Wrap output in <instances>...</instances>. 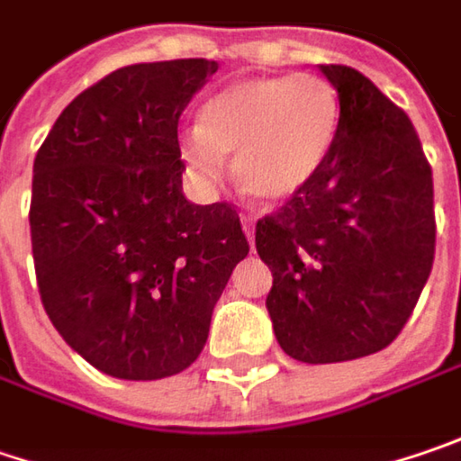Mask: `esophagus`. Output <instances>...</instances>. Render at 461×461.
Masks as SVG:
<instances>
[{
	"label": "esophagus",
	"instance_id": "esophagus-1",
	"mask_svg": "<svg viewBox=\"0 0 461 461\" xmlns=\"http://www.w3.org/2000/svg\"><path fill=\"white\" fill-rule=\"evenodd\" d=\"M241 222H243V230H246V239H249V243H254V215H243Z\"/></svg>",
	"mask_w": 461,
	"mask_h": 461
}]
</instances>
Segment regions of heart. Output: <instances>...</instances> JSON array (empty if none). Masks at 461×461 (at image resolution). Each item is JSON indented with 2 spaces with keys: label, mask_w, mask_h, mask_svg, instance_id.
<instances>
[{
  "label": "heart",
  "mask_w": 461,
  "mask_h": 461,
  "mask_svg": "<svg viewBox=\"0 0 461 461\" xmlns=\"http://www.w3.org/2000/svg\"><path fill=\"white\" fill-rule=\"evenodd\" d=\"M202 127L181 134V158L202 178L222 171V155L243 192L262 202L298 194L332 152L339 95L321 75L251 77L228 85L202 105Z\"/></svg>",
  "instance_id": "obj_1"
}]
</instances>
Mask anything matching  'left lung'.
Instances as JSON below:
<instances>
[{"instance_id":"1","label":"left lung","mask_w":461,"mask_h":461,"mask_svg":"<svg viewBox=\"0 0 461 461\" xmlns=\"http://www.w3.org/2000/svg\"><path fill=\"white\" fill-rule=\"evenodd\" d=\"M321 72L339 95L332 152L257 222V251L272 269L267 311L280 348L303 363L392 345L436 254L433 171L410 116L353 67Z\"/></svg>"}]
</instances>
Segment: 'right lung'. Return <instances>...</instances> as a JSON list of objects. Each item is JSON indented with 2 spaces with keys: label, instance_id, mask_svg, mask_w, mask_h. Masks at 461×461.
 Returning <instances> with one entry per match:
<instances>
[{
  "label": "right lung",
  "instance_id": "obj_1",
  "mask_svg": "<svg viewBox=\"0 0 461 461\" xmlns=\"http://www.w3.org/2000/svg\"><path fill=\"white\" fill-rule=\"evenodd\" d=\"M210 59L122 67L61 111L33 163L41 303L108 376L166 379L194 363L233 267L249 254L230 202L181 192L178 119Z\"/></svg>",
  "mask_w": 461,
  "mask_h": 461
}]
</instances>
